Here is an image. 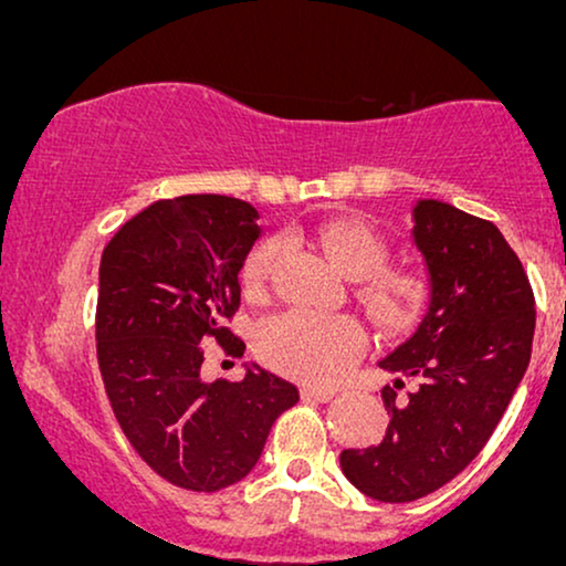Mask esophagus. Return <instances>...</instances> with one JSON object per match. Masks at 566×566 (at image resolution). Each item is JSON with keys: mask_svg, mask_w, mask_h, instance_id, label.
I'll use <instances>...</instances> for the list:
<instances>
[{"mask_svg": "<svg viewBox=\"0 0 566 566\" xmlns=\"http://www.w3.org/2000/svg\"><path fill=\"white\" fill-rule=\"evenodd\" d=\"M301 396L308 400H318V403H326V400H332L334 396H337V388H324V385H303Z\"/></svg>", "mask_w": 566, "mask_h": 566, "instance_id": "esophagus-1", "label": "esophagus"}]
</instances>
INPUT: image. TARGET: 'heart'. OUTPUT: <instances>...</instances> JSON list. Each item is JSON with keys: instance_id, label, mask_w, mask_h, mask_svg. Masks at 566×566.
Masks as SVG:
<instances>
[{"instance_id": "obj_1", "label": "heart", "mask_w": 566, "mask_h": 566, "mask_svg": "<svg viewBox=\"0 0 566 566\" xmlns=\"http://www.w3.org/2000/svg\"><path fill=\"white\" fill-rule=\"evenodd\" d=\"M311 237L344 275L357 277L355 298L378 329L398 334L419 322L429 283L416 270L385 268L390 248L375 229L359 219H332L318 224ZM277 252L281 242L265 240L244 260L242 285L248 296H263ZM363 344L365 329L355 316L303 308L268 316L255 332V349L265 365L308 382L339 378Z\"/></svg>"}]
</instances>
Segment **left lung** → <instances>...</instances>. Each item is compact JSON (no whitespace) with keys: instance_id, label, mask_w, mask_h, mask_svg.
<instances>
[{"instance_id":"obj_1","label":"left lung","mask_w":566,"mask_h":566,"mask_svg":"<svg viewBox=\"0 0 566 566\" xmlns=\"http://www.w3.org/2000/svg\"><path fill=\"white\" fill-rule=\"evenodd\" d=\"M413 242L429 270V314L380 367L419 388L400 398L403 380L385 385V437L339 454L344 478L380 503L419 501L480 454L526 373L536 326L526 270L493 222L423 199Z\"/></svg>"}]
</instances>
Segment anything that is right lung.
Here are the masks:
<instances>
[{
  "mask_svg": "<svg viewBox=\"0 0 566 566\" xmlns=\"http://www.w3.org/2000/svg\"><path fill=\"white\" fill-rule=\"evenodd\" d=\"M258 237L248 201L199 193L150 203L102 252L96 357L106 398L145 464L193 493L240 482L298 400L296 385L258 365L237 382L201 378L207 339L224 355L244 352L227 322Z\"/></svg>",
  "mask_w": 566,
  "mask_h": 566,
  "instance_id": "1",
  "label": "right lung"
}]
</instances>
